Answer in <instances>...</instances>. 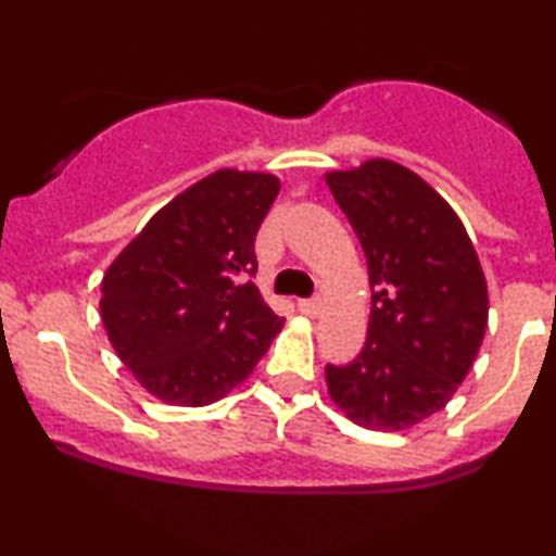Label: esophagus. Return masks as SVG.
<instances>
[{"instance_id": "34e87169", "label": "esophagus", "mask_w": 556, "mask_h": 556, "mask_svg": "<svg viewBox=\"0 0 556 556\" xmlns=\"http://www.w3.org/2000/svg\"><path fill=\"white\" fill-rule=\"evenodd\" d=\"M298 311L303 316H318L321 314V300H298Z\"/></svg>"}]
</instances>
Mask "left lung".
Here are the masks:
<instances>
[{"mask_svg":"<svg viewBox=\"0 0 556 556\" xmlns=\"http://www.w3.org/2000/svg\"><path fill=\"white\" fill-rule=\"evenodd\" d=\"M324 180L358 235L374 290L361 355L327 366L329 397L363 429H413L455 397L481 350V261L455 208L392 159Z\"/></svg>","mask_w":556,"mask_h":556,"instance_id":"obj_1","label":"left lung"}]
</instances>
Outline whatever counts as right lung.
<instances>
[{"instance_id": "right-lung-1", "label": "right lung", "mask_w": 556, "mask_h": 556, "mask_svg": "<svg viewBox=\"0 0 556 556\" xmlns=\"http://www.w3.org/2000/svg\"><path fill=\"white\" fill-rule=\"evenodd\" d=\"M282 180L216 169L175 195L119 251L99 311L117 358L156 400L203 407L253 374L285 327L242 282L253 240Z\"/></svg>"}]
</instances>
